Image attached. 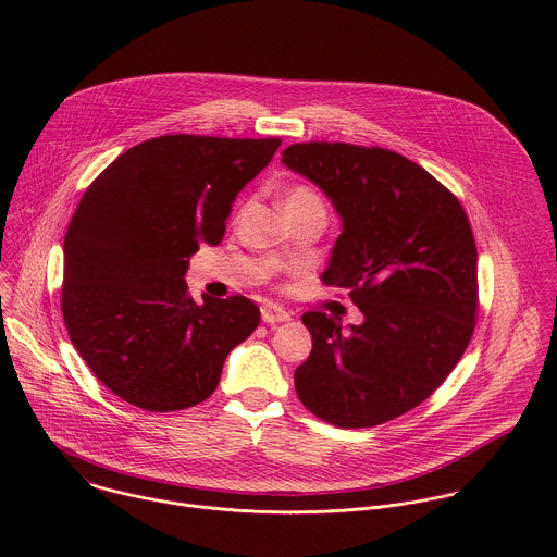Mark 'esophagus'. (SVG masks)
<instances>
[{"instance_id": "1", "label": "esophagus", "mask_w": 557, "mask_h": 557, "mask_svg": "<svg viewBox=\"0 0 557 557\" xmlns=\"http://www.w3.org/2000/svg\"><path fill=\"white\" fill-rule=\"evenodd\" d=\"M260 312H262V322L264 324H280V322H288L290 320V314L284 308L273 306V304L262 306Z\"/></svg>"}]
</instances>
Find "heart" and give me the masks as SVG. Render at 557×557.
<instances>
[{
    "label": "heart",
    "instance_id": "heart-1",
    "mask_svg": "<svg viewBox=\"0 0 557 557\" xmlns=\"http://www.w3.org/2000/svg\"><path fill=\"white\" fill-rule=\"evenodd\" d=\"M297 207H312L324 211V200L308 185H295L284 196V209H297Z\"/></svg>",
    "mask_w": 557,
    "mask_h": 557
}]
</instances>
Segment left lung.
Returning a JSON list of instances; mask_svg holds the SVG:
<instances>
[{
    "label": "left lung",
    "instance_id": "obj_1",
    "mask_svg": "<svg viewBox=\"0 0 557 557\" xmlns=\"http://www.w3.org/2000/svg\"><path fill=\"white\" fill-rule=\"evenodd\" d=\"M282 163L342 218L322 275L363 322L304 312L312 337L299 401L337 428H372L423 404L462 357L479 310V253L465 209L421 165L383 147L297 143Z\"/></svg>",
    "mask_w": 557,
    "mask_h": 557
}]
</instances>
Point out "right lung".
Segmentation results:
<instances>
[{
  "label": "right lung",
  "mask_w": 557,
  "mask_h": 557,
  "mask_svg": "<svg viewBox=\"0 0 557 557\" xmlns=\"http://www.w3.org/2000/svg\"><path fill=\"white\" fill-rule=\"evenodd\" d=\"M280 138L170 134L123 151L78 200L63 243L61 310L72 346L123 401L147 412L202 404L226 355L260 324L233 295L194 301L185 273L218 245L235 196Z\"/></svg>",
  "instance_id": "obj_1"
}]
</instances>
